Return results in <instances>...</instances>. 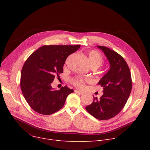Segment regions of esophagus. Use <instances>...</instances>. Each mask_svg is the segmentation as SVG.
<instances>
[{
  "label": "esophagus",
  "instance_id": "obj_1",
  "mask_svg": "<svg viewBox=\"0 0 150 150\" xmlns=\"http://www.w3.org/2000/svg\"><path fill=\"white\" fill-rule=\"evenodd\" d=\"M74 91H75V93H76L77 94H83V92H82L81 91H79V90H75Z\"/></svg>",
  "mask_w": 150,
  "mask_h": 150
}]
</instances>
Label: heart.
Wrapping results in <instances>:
<instances>
[{"mask_svg":"<svg viewBox=\"0 0 150 150\" xmlns=\"http://www.w3.org/2000/svg\"><path fill=\"white\" fill-rule=\"evenodd\" d=\"M88 62L91 68L97 69L102 65L103 62V57L98 52L93 50L88 54ZM85 81H89L90 79H83L80 78H76L73 79L72 80V82L75 87L79 88H83L84 87V82Z\"/></svg>","mask_w":150,"mask_h":150,"instance_id":"heart-1","label":"heart"}]
</instances>
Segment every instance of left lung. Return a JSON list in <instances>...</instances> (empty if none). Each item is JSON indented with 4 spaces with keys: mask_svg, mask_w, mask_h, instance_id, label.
I'll list each match as a JSON object with an SVG mask.
<instances>
[{
    "mask_svg": "<svg viewBox=\"0 0 150 150\" xmlns=\"http://www.w3.org/2000/svg\"><path fill=\"white\" fill-rule=\"evenodd\" d=\"M101 50L110 63V68L98 84L103 88V94L85 109L99 120H108L117 115L123 108L132 90L131 75L125 59L116 52L104 46Z\"/></svg>",
    "mask_w": 150,
    "mask_h": 150,
    "instance_id": "8db88e82",
    "label": "left lung"
}]
</instances>
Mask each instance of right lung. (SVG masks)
<instances>
[{
	"mask_svg": "<svg viewBox=\"0 0 150 150\" xmlns=\"http://www.w3.org/2000/svg\"><path fill=\"white\" fill-rule=\"evenodd\" d=\"M80 45L43 46L33 53L21 71V88L31 109L45 115L53 114L63 106L74 90L67 86L56 90L52 87L55 75L63 72L67 58Z\"/></svg>",
	"mask_w": 150,
	"mask_h": 150,
	"instance_id": "right-lung-1",
	"label": "right lung"
}]
</instances>
